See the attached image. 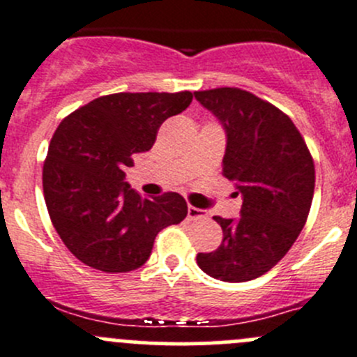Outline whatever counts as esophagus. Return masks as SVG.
I'll use <instances>...</instances> for the list:
<instances>
[{
  "label": "esophagus",
  "mask_w": 357,
  "mask_h": 357,
  "mask_svg": "<svg viewBox=\"0 0 357 357\" xmlns=\"http://www.w3.org/2000/svg\"><path fill=\"white\" fill-rule=\"evenodd\" d=\"M207 218V213L204 209H199V207L188 206V220H204Z\"/></svg>",
  "instance_id": "esophagus-1"
}]
</instances>
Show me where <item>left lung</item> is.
Returning a JSON list of instances; mask_svg holds the SVG:
<instances>
[{"mask_svg": "<svg viewBox=\"0 0 357 357\" xmlns=\"http://www.w3.org/2000/svg\"><path fill=\"white\" fill-rule=\"evenodd\" d=\"M195 99L223 126V176L242 195L241 218L214 216L223 241L199 252L197 265L227 282L259 278L295 244L309 216L316 171L302 134L288 115L251 92L221 86Z\"/></svg>", "mask_w": 357, "mask_h": 357, "instance_id": "left-lung-1", "label": "left lung"}]
</instances>
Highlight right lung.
I'll list each match as a JSON object with an SVG mask.
<instances>
[{"mask_svg":"<svg viewBox=\"0 0 357 357\" xmlns=\"http://www.w3.org/2000/svg\"><path fill=\"white\" fill-rule=\"evenodd\" d=\"M192 99L188 91L120 92L59 123L43 164V195L52 225L79 261L108 274L136 271L158 231L185 220L188 206L179 193L144 199L126 181V169Z\"/></svg>","mask_w":357,"mask_h":357,"instance_id":"add662e5","label":"right lung"}]
</instances>
